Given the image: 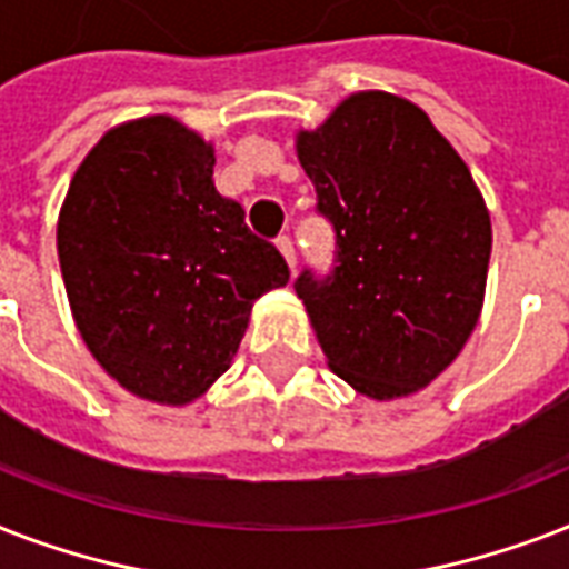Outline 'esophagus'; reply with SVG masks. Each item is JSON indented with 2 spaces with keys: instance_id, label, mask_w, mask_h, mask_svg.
I'll list each match as a JSON object with an SVG mask.
<instances>
[{
  "instance_id": "esophagus-1",
  "label": "esophagus",
  "mask_w": 569,
  "mask_h": 569,
  "mask_svg": "<svg viewBox=\"0 0 569 569\" xmlns=\"http://www.w3.org/2000/svg\"><path fill=\"white\" fill-rule=\"evenodd\" d=\"M277 248H280V253L286 257L289 268L295 271V244H292V239H289V236H280V239H277Z\"/></svg>"
}]
</instances>
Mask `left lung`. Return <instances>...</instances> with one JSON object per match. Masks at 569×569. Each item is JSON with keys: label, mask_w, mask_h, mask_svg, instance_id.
Returning <instances> with one entry per match:
<instances>
[{"label": "left lung", "mask_w": 569, "mask_h": 569, "mask_svg": "<svg viewBox=\"0 0 569 569\" xmlns=\"http://www.w3.org/2000/svg\"><path fill=\"white\" fill-rule=\"evenodd\" d=\"M295 147L337 232L333 271L295 280L328 366L378 401L428 387L485 303L493 232L472 173L387 91L351 93Z\"/></svg>", "instance_id": "8db88e82"}]
</instances>
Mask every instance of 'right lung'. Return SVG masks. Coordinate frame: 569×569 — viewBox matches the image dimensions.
<instances>
[{
    "label": "right lung",
    "instance_id": "right-lung-1",
    "mask_svg": "<svg viewBox=\"0 0 569 569\" xmlns=\"http://www.w3.org/2000/svg\"><path fill=\"white\" fill-rule=\"evenodd\" d=\"M214 150L168 114L109 129L58 214L76 328L132 396L189 405L230 369L253 301L289 283L271 241L214 191Z\"/></svg>",
    "mask_w": 569,
    "mask_h": 569
}]
</instances>
